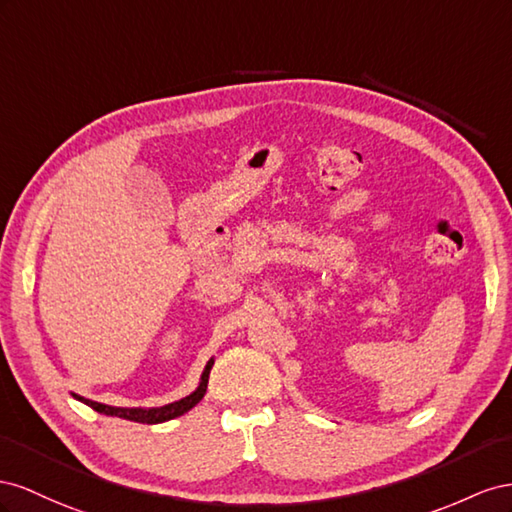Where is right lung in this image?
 <instances>
[{
    "mask_svg": "<svg viewBox=\"0 0 512 512\" xmlns=\"http://www.w3.org/2000/svg\"><path fill=\"white\" fill-rule=\"evenodd\" d=\"M214 360H210L206 364V369L201 373V382L197 386L195 392L188 394V397L163 405V407H150V410H145V407H113V405H105V403H96L90 399H83L79 394H72V397L79 399L81 403L90 405L92 410H96L98 414H105V416H118L124 420H133V422H143V425H158V422H165L171 418H178L182 414H186L188 410H193V407L203 399V394L208 390V377H210V369H212Z\"/></svg>",
    "mask_w": 512,
    "mask_h": 512,
    "instance_id": "1",
    "label": "right lung"
}]
</instances>
